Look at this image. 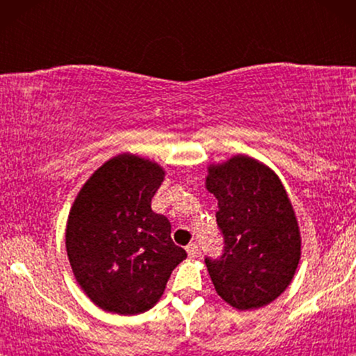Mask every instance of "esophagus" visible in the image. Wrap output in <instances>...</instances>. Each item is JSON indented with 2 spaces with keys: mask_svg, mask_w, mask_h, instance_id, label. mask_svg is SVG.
Wrapping results in <instances>:
<instances>
[{
  "mask_svg": "<svg viewBox=\"0 0 356 356\" xmlns=\"http://www.w3.org/2000/svg\"><path fill=\"white\" fill-rule=\"evenodd\" d=\"M186 251H188L189 257H196V256H197V252H199V246H197V243H189V245L186 246Z\"/></svg>",
  "mask_w": 356,
  "mask_h": 356,
  "instance_id": "34e87169",
  "label": "esophagus"
}]
</instances>
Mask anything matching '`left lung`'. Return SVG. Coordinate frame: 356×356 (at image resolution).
<instances>
[{
	"label": "left lung",
	"instance_id": "obj_1",
	"mask_svg": "<svg viewBox=\"0 0 356 356\" xmlns=\"http://www.w3.org/2000/svg\"><path fill=\"white\" fill-rule=\"evenodd\" d=\"M206 186L218 201L220 257H206L216 291L236 309H256L284 293L301 254L298 223L277 175L236 155L211 165Z\"/></svg>",
	"mask_w": 356,
	"mask_h": 356
}]
</instances>
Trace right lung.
<instances>
[{
	"mask_svg": "<svg viewBox=\"0 0 356 356\" xmlns=\"http://www.w3.org/2000/svg\"><path fill=\"white\" fill-rule=\"evenodd\" d=\"M163 175L150 160L121 154L87 179L72 204L67 257L81 289L102 309L124 316L150 309L186 257L170 236L168 218L150 207Z\"/></svg>",
	"mask_w": 356,
	"mask_h": 356,
	"instance_id": "obj_1",
	"label": "right lung"
}]
</instances>
